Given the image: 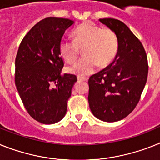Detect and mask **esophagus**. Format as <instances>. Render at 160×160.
Returning a JSON list of instances; mask_svg holds the SVG:
<instances>
[{
	"label": "esophagus",
	"mask_w": 160,
	"mask_h": 160,
	"mask_svg": "<svg viewBox=\"0 0 160 160\" xmlns=\"http://www.w3.org/2000/svg\"><path fill=\"white\" fill-rule=\"evenodd\" d=\"M77 80H79V81H87V80H88V78L81 77V76H78Z\"/></svg>",
	"instance_id": "obj_1"
}]
</instances>
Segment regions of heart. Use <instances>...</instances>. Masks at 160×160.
I'll use <instances>...</instances> for the list:
<instances>
[{
  "label": "heart",
  "instance_id": "b5f03b06",
  "mask_svg": "<svg viewBox=\"0 0 160 160\" xmlns=\"http://www.w3.org/2000/svg\"><path fill=\"white\" fill-rule=\"evenodd\" d=\"M74 41L62 39L59 44L62 58L73 62L79 54V48L83 49L84 57L68 68V72L79 76H87L98 67L108 65L117 53L118 37L110 28H101L94 23L86 22L73 31Z\"/></svg>",
  "mask_w": 160,
  "mask_h": 160
}]
</instances>
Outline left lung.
<instances>
[{
  "label": "left lung",
  "mask_w": 160,
  "mask_h": 160,
  "mask_svg": "<svg viewBox=\"0 0 160 160\" xmlns=\"http://www.w3.org/2000/svg\"><path fill=\"white\" fill-rule=\"evenodd\" d=\"M115 32L119 48L114 61L88 79V104L100 120L115 122L129 115L136 107L146 85L148 63L141 41L123 22L100 18Z\"/></svg>",
  "instance_id": "8db88e82"
}]
</instances>
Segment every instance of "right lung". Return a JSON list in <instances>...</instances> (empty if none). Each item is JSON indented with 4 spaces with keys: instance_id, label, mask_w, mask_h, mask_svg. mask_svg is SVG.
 Listing matches in <instances>:
<instances>
[{
    "instance_id": "add662e5",
    "label": "right lung",
    "mask_w": 160,
    "mask_h": 160,
    "mask_svg": "<svg viewBox=\"0 0 160 160\" xmlns=\"http://www.w3.org/2000/svg\"><path fill=\"white\" fill-rule=\"evenodd\" d=\"M74 24L68 18H46L22 39L15 59V85L29 115L45 124L65 116L68 101L77 77L61 75L62 37Z\"/></svg>"
}]
</instances>
